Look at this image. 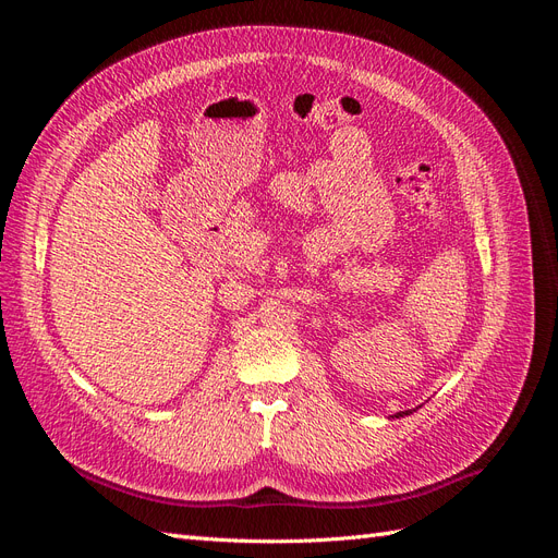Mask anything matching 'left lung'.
<instances>
[{"label": "left lung", "mask_w": 558, "mask_h": 558, "mask_svg": "<svg viewBox=\"0 0 558 558\" xmlns=\"http://www.w3.org/2000/svg\"><path fill=\"white\" fill-rule=\"evenodd\" d=\"M412 412H416V410H404V412H398V414H393V418H400V416H408V414H412Z\"/></svg>", "instance_id": "obj_1"}]
</instances>
